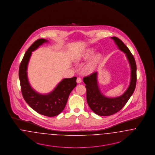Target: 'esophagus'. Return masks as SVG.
Here are the masks:
<instances>
[{"mask_svg":"<svg viewBox=\"0 0 155 155\" xmlns=\"http://www.w3.org/2000/svg\"><path fill=\"white\" fill-rule=\"evenodd\" d=\"M76 81H77L78 83H81V81H81V78H78Z\"/></svg>","mask_w":155,"mask_h":155,"instance_id":"1","label":"esophagus"}]
</instances>
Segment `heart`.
<instances>
[{
	"mask_svg": "<svg viewBox=\"0 0 155 155\" xmlns=\"http://www.w3.org/2000/svg\"><path fill=\"white\" fill-rule=\"evenodd\" d=\"M94 53V50L93 48H88L85 51V52L83 54V58L84 59H88ZM100 59V55H96L95 57H93L92 60L89 63L88 68L90 70H93L97 62V61L99 60Z\"/></svg>",
	"mask_w": 155,
	"mask_h": 155,
	"instance_id": "1",
	"label": "heart"
}]
</instances>
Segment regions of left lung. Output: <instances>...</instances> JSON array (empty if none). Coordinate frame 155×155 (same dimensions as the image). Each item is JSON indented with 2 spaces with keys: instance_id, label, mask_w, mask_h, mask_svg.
Here are the masks:
<instances>
[{
  "instance_id": "left-lung-1",
  "label": "left lung",
  "mask_w": 155,
  "mask_h": 155,
  "mask_svg": "<svg viewBox=\"0 0 155 155\" xmlns=\"http://www.w3.org/2000/svg\"><path fill=\"white\" fill-rule=\"evenodd\" d=\"M111 38L119 49L126 55L131 68V79L128 87L123 94L117 97L109 98L103 94L100 90L97 80L98 72H95L83 78L87 90L88 105L95 114L102 116L114 114L123 108L133 94L137 82V66L133 54L118 38L114 36Z\"/></svg>"
}]
</instances>
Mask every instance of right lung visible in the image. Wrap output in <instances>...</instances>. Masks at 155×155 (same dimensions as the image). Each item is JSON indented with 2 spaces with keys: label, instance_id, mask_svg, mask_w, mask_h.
<instances>
[{
  "label": "right lung",
  "instance_id": "1",
  "mask_svg": "<svg viewBox=\"0 0 155 155\" xmlns=\"http://www.w3.org/2000/svg\"><path fill=\"white\" fill-rule=\"evenodd\" d=\"M48 41L39 39L27 50L19 68V78L22 96L27 104L39 114L53 117L60 114L65 107L68 97L76 86V77L62 79L54 90L47 94L35 91L28 79L27 68L32 52Z\"/></svg>",
  "mask_w": 155,
  "mask_h": 155
}]
</instances>
